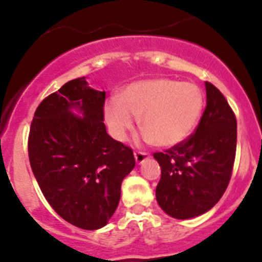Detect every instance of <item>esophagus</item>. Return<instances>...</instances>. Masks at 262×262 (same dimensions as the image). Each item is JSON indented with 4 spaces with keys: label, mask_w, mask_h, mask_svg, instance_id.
Returning <instances> with one entry per match:
<instances>
[{
    "label": "esophagus",
    "mask_w": 262,
    "mask_h": 262,
    "mask_svg": "<svg viewBox=\"0 0 262 262\" xmlns=\"http://www.w3.org/2000/svg\"><path fill=\"white\" fill-rule=\"evenodd\" d=\"M134 158H136V162L138 163V165H141V163H143L144 161L149 158V153L142 152V150H136V152H134Z\"/></svg>",
    "instance_id": "34e87169"
}]
</instances>
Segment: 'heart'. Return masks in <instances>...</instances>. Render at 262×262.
Instances as JSON below:
<instances>
[{
    "instance_id": "1",
    "label": "heart",
    "mask_w": 262,
    "mask_h": 262,
    "mask_svg": "<svg viewBox=\"0 0 262 262\" xmlns=\"http://www.w3.org/2000/svg\"><path fill=\"white\" fill-rule=\"evenodd\" d=\"M204 107L198 84L173 78H150L128 84L119 99L105 105V119L113 136L124 139L141 116L144 138L158 147H173L196 128Z\"/></svg>"
}]
</instances>
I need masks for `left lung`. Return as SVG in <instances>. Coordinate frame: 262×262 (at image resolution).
I'll return each instance as SVG.
<instances>
[{
    "instance_id": "8db88e82",
    "label": "left lung",
    "mask_w": 262,
    "mask_h": 262,
    "mask_svg": "<svg viewBox=\"0 0 262 262\" xmlns=\"http://www.w3.org/2000/svg\"><path fill=\"white\" fill-rule=\"evenodd\" d=\"M207 107L191 136L165 152L153 153L161 166L156 199L166 214L189 219L210 210L226 191L233 170L237 120L226 97L205 82Z\"/></svg>"
}]
</instances>
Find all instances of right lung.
<instances>
[{
	"label": "right lung",
	"mask_w": 262,
	"mask_h": 262,
	"mask_svg": "<svg viewBox=\"0 0 262 262\" xmlns=\"http://www.w3.org/2000/svg\"><path fill=\"white\" fill-rule=\"evenodd\" d=\"M104 104L105 92L89 87L84 77L68 81L36 107L28 141L31 170L47 202L87 231L106 226L121 181L136 166L132 148L106 133Z\"/></svg>",
	"instance_id": "right-lung-1"
}]
</instances>
